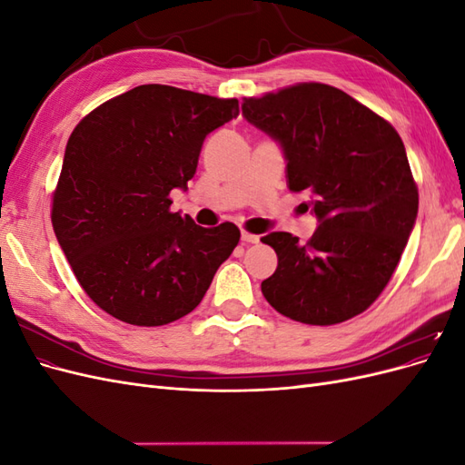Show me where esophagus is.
Segmentation results:
<instances>
[{
    "label": "esophagus",
    "mask_w": 465,
    "mask_h": 465,
    "mask_svg": "<svg viewBox=\"0 0 465 465\" xmlns=\"http://www.w3.org/2000/svg\"><path fill=\"white\" fill-rule=\"evenodd\" d=\"M241 238H242V242H246V244H258L260 242V236L258 234H250L246 231H242Z\"/></svg>",
    "instance_id": "1"
}]
</instances>
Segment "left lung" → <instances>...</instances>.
Here are the masks:
<instances>
[{"label":"left lung","mask_w":465,"mask_h":465,"mask_svg":"<svg viewBox=\"0 0 465 465\" xmlns=\"http://www.w3.org/2000/svg\"><path fill=\"white\" fill-rule=\"evenodd\" d=\"M242 116L285 157L287 186L318 219L311 241L262 236L277 270L262 292L279 314L312 326L353 318L378 299L415 227L419 193L401 137L347 93L301 83L244 98Z\"/></svg>","instance_id":"1"}]
</instances>
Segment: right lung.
I'll use <instances>...</instances> for the list:
<instances>
[{
	"instance_id": "add662e5",
	"label": "right lung",
	"mask_w": 465,
	"mask_h": 465,
	"mask_svg": "<svg viewBox=\"0 0 465 465\" xmlns=\"http://www.w3.org/2000/svg\"><path fill=\"white\" fill-rule=\"evenodd\" d=\"M238 116L236 98L139 85L93 110L65 145L52 224L72 270L104 312L132 326L190 314L241 241L171 213L205 137Z\"/></svg>"
}]
</instances>
